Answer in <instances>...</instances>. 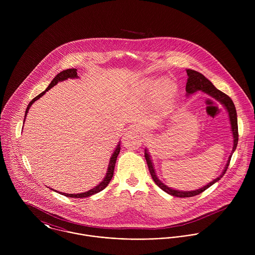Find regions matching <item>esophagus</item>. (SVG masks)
Returning <instances> with one entry per match:
<instances>
[{
	"label": "esophagus",
	"mask_w": 255,
	"mask_h": 255,
	"mask_svg": "<svg viewBox=\"0 0 255 255\" xmlns=\"http://www.w3.org/2000/svg\"><path fill=\"white\" fill-rule=\"evenodd\" d=\"M133 130H135V131H139L140 133L143 131V130H142L140 128H138L137 126H136V127H134V129H133Z\"/></svg>",
	"instance_id": "obj_1"
}]
</instances>
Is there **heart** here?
Wrapping results in <instances>:
<instances>
[{"label":"heart","mask_w":255,"mask_h":255,"mask_svg":"<svg viewBox=\"0 0 255 255\" xmlns=\"http://www.w3.org/2000/svg\"><path fill=\"white\" fill-rule=\"evenodd\" d=\"M152 90L155 92V93H158L160 90H161V84L158 83V82H154L152 84Z\"/></svg>","instance_id":"heart-1"}]
</instances>
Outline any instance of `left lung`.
Segmentation results:
<instances>
[{
  "label": "left lung",
  "mask_w": 255,
  "mask_h": 255,
  "mask_svg": "<svg viewBox=\"0 0 255 255\" xmlns=\"http://www.w3.org/2000/svg\"><path fill=\"white\" fill-rule=\"evenodd\" d=\"M186 73H187V81H186V85H185V92H186V97H188L189 95L200 91L210 97H212L213 99H215L216 101H218L219 103L226 109L228 116H229V121H230V125H231V130H232V134H233V149L232 152L228 158L227 164L223 170V172L221 173V175L219 176L218 178L214 179L212 182L207 183L206 185L198 188V189H194V190H179V189H175L172 188L170 186H168L167 184H165L162 181L159 180L155 168H154V164L152 162L149 150L145 148V156L146 162H147V166L149 169V172L151 174V177L153 179V181L155 183L165 192H167L170 195L176 196V197H191L194 195H197L199 193H201L202 191H204L205 189H207L208 187H210L211 185H213L215 182H219L221 180V178H223V176L225 175L232 155L235 152V150L237 149V145H238V141H239V132H238V117H237V111H236V107L234 102L232 101V99L226 95L225 93H223L222 91H220L217 89L210 80H208L203 74H201L196 71L187 69L186 70Z\"/></svg>",
  "instance_id": "1"
}]
</instances>
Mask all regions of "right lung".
<instances>
[{
	"label": "right lung",
	"mask_w": 255,
	"mask_h": 255,
	"mask_svg": "<svg viewBox=\"0 0 255 255\" xmlns=\"http://www.w3.org/2000/svg\"><path fill=\"white\" fill-rule=\"evenodd\" d=\"M79 76L77 75L76 73V70L75 69H69V70H66V71H63L60 73H58L54 78L53 80L50 82L49 86L46 88V90H44L42 93H40L38 96H36L34 99H32V101L28 104L27 108L25 110V115H24V121H25V118L27 116V113L30 109V107L32 106V104L37 101L38 99H40L48 90H50L52 87H54L55 85H57L59 82H62V81H65L69 78H78ZM24 124V122H23ZM120 150H121V141H119V143L116 146L114 152L112 153L111 157H110L109 164H108V168H107V171H106V176L104 177V179L102 180V182H99L97 185H95L93 188L87 190V191H84V192H80V193H64V192H61V191H58V190H54L56 192H59L60 194H63L67 197H73V198H85V197H89L95 193H98L100 192L101 190H103L108 184H109L110 181L112 180L113 178V175H114V169H115V164H116V161H117V157L120 153ZM53 189V188H51Z\"/></svg>",
	"instance_id": "right-lung-1"
}]
</instances>
